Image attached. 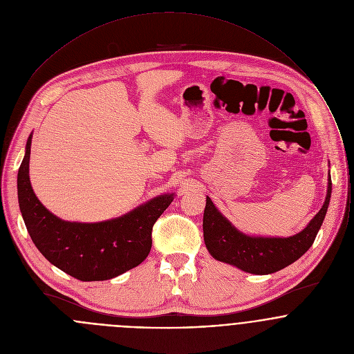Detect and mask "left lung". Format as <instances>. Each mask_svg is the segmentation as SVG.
<instances>
[{"label": "left lung", "mask_w": 354, "mask_h": 354, "mask_svg": "<svg viewBox=\"0 0 354 354\" xmlns=\"http://www.w3.org/2000/svg\"><path fill=\"white\" fill-rule=\"evenodd\" d=\"M330 198L331 176L328 171L326 201L300 233L290 237H261L240 232L207 196L203 215L204 244L214 259L245 272L254 275L277 272L295 263L312 247L324 221Z\"/></svg>", "instance_id": "1"}]
</instances>
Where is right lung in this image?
Here are the masks:
<instances>
[{
	"label": "right lung",
	"mask_w": 354,
	"mask_h": 354,
	"mask_svg": "<svg viewBox=\"0 0 354 354\" xmlns=\"http://www.w3.org/2000/svg\"><path fill=\"white\" fill-rule=\"evenodd\" d=\"M31 139L32 132L17 173V195L21 216L39 252L61 271L84 282L111 279L139 266L151 251L153 223L176 195H159L102 222L59 219L39 202L31 187Z\"/></svg>",
	"instance_id": "add662e5"
}]
</instances>
